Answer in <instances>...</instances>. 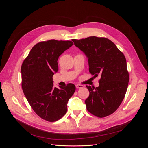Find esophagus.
<instances>
[{
  "mask_svg": "<svg viewBox=\"0 0 148 148\" xmlns=\"http://www.w3.org/2000/svg\"><path fill=\"white\" fill-rule=\"evenodd\" d=\"M76 88H77V89L82 88H83V86L82 84H76Z\"/></svg>",
  "mask_w": 148,
  "mask_h": 148,
  "instance_id": "1",
  "label": "esophagus"
}]
</instances>
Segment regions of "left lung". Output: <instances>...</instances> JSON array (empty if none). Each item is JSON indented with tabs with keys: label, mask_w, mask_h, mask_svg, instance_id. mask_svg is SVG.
<instances>
[{
	"label": "left lung",
	"mask_w": 148,
	"mask_h": 148,
	"mask_svg": "<svg viewBox=\"0 0 148 148\" xmlns=\"http://www.w3.org/2000/svg\"><path fill=\"white\" fill-rule=\"evenodd\" d=\"M88 58L89 71L100 76L99 86L86 85L89 97L86 109L97 117H105L118 109L126 94L129 82L126 59L115 44L105 38L90 36L72 39Z\"/></svg>",
	"instance_id": "8db88e82"
}]
</instances>
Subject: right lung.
Instances as JSON below:
<instances>
[{
    "label": "right lung",
    "instance_id": "add662e5",
    "mask_svg": "<svg viewBox=\"0 0 148 148\" xmlns=\"http://www.w3.org/2000/svg\"><path fill=\"white\" fill-rule=\"evenodd\" d=\"M73 45L70 41L49 40L36 44L21 65V86L29 104L39 117L49 122L61 119L75 86H53L52 77L59 70L57 60Z\"/></svg>",
    "mask_w": 148,
    "mask_h": 148
}]
</instances>
